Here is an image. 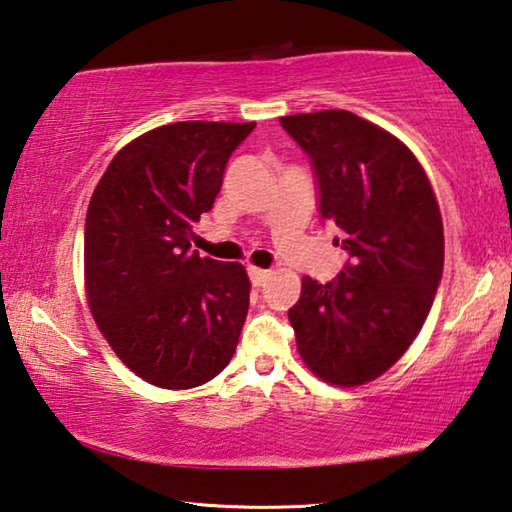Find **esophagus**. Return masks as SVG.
I'll use <instances>...</instances> for the list:
<instances>
[{"mask_svg":"<svg viewBox=\"0 0 512 512\" xmlns=\"http://www.w3.org/2000/svg\"><path fill=\"white\" fill-rule=\"evenodd\" d=\"M247 274H249V281H251V285H254V288H261V285L267 279H270V272L261 270V267H254V265L247 267Z\"/></svg>","mask_w":512,"mask_h":512,"instance_id":"esophagus-1","label":"esophagus"}]
</instances>
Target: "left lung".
I'll list each match as a JSON object with an SVG mask.
<instances>
[{
  "label": "left lung",
  "mask_w": 512,
  "mask_h": 512,
  "mask_svg": "<svg viewBox=\"0 0 512 512\" xmlns=\"http://www.w3.org/2000/svg\"><path fill=\"white\" fill-rule=\"evenodd\" d=\"M310 157L319 215L348 254L333 281L303 276L288 310L308 369L357 387L391 369L423 328L443 276V220L405 143L346 110L281 116Z\"/></svg>",
  "instance_id": "8db88e82"
}]
</instances>
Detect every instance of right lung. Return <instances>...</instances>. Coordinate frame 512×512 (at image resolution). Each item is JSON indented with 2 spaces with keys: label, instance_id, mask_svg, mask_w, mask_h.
I'll return each instance as SVG.
<instances>
[{
  "label": "right lung",
  "instance_id": "right-lung-1",
  "mask_svg": "<svg viewBox=\"0 0 512 512\" xmlns=\"http://www.w3.org/2000/svg\"><path fill=\"white\" fill-rule=\"evenodd\" d=\"M256 123L179 121L128 143L85 220L89 310L119 360L161 389L213 380L236 353L249 310L240 263L191 249L231 152Z\"/></svg>",
  "mask_w": 512,
  "mask_h": 512
}]
</instances>
